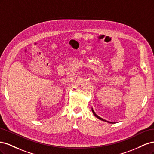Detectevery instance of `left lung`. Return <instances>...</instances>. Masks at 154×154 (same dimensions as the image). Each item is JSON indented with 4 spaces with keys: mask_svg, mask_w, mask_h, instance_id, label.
I'll return each instance as SVG.
<instances>
[{
    "mask_svg": "<svg viewBox=\"0 0 154 154\" xmlns=\"http://www.w3.org/2000/svg\"><path fill=\"white\" fill-rule=\"evenodd\" d=\"M92 113H93V114H94L96 117L97 118H98L99 119H100V120H102V121H103V122H108V123H113V122H107V121H106V120H105V119H103V118H100V116H97L95 112H94V111L93 110V109H92Z\"/></svg>",
    "mask_w": 154,
    "mask_h": 154,
    "instance_id": "1",
    "label": "left lung"
}]
</instances>
